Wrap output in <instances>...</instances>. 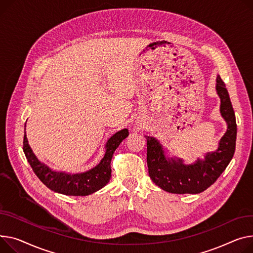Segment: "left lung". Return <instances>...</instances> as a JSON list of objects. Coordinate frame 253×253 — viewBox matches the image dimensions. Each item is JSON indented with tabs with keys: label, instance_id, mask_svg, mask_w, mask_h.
I'll return each mask as SVG.
<instances>
[{
	"label": "left lung",
	"instance_id": "left-lung-1",
	"mask_svg": "<svg viewBox=\"0 0 253 253\" xmlns=\"http://www.w3.org/2000/svg\"><path fill=\"white\" fill-rule=\"evenodd\" d=\"M216 92L221 98L220 111L227 122V131L213 153L192 165H184L180 159L168 158L162 144L154 137H146L148 175L163 190L176 194H197L208 189L225 171L236 147L237 124L226 85L220 75L216 77Z\"/></svg>",
	"mask_w": 253,
	"mask_h": 253
}]
</instances>
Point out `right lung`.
I'll return each mask as SVG.
<instances>
[{
    "instance_id": "add662e5",
    "label": "right lung",
    "mask_w": 253,
    "mask_h": 253,
    "mask_svg": "<svg viewBox=\"0 0 253 253\" xmlns=\"http://www.w3.org/2000/svg\"><path fill=\"white\" fill-rule=\"evenodd\" d=\"M128 135V129L115 133L107 141L106 153L99 164L86 172L73 175L52 171L47 166L41 163L32 153L28 144L26 132H24L23 151L33 172L47 188L65 195L85 196L103 188L109 183L112 173L111 161L114 151Z\"/></svg>"
}]
</instances>
